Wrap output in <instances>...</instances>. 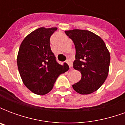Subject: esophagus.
I'll return each mask as SVG.
<instances>
[{
	"label": "esophagus",
	"instance_id": "34e87169",
	"mask_svg": "<svg viewBox=\"0 0 125 125\" xmlns=\"http://www.w3.org/2000/svg\"><path fill=\"white\" fill-rule=\"evenodd\" d=\"M66 63H68V65L70 66V68H71V67H72V62H71V60H68L67 61H66Z\"/></svg>",
	"mask_w": 125,
	"mask_h": 125
}]
</instances>
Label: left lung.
<instances>
[{
  "mask_svg": "<svg viewBox=\"0 0 125 125\" xmlns=\"http://www.w3.org/2000/svg\"><path fill=\"white\" fill-rule=\"evenodd\" d=\"M76 47L73 68L80 72L81 80L72 85L80 94L96 91L104 84L109 71L110 55L101 37L88 30L65 31Z\"/></svg>",
  "mask_w": 125,
  "mask_h": 125,
  "instance_id": "obj_1",
  "label": "left lung"
}]
</instances>
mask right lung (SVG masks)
Here are the masks:
<instances>
[{"label": "right lung", "mask_w": 125, "mask_h": 125, "mask_svg": "<svg viewBox=\"0 0 125 125\" xmlns=\"http://www.w3.org/2000/svg\"><path fill=\"white\" fill-rule=\"evenodd\" d=\"M57 27H40L26 37L21 44L17 66L23 84L34 94L44 95L53 88L57 77L68 70L60 65L50 47V37Z\"/></svg>", "instance_id": "1"}]
</instances>
